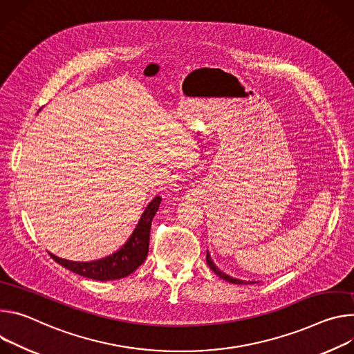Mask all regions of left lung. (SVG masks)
Wrapping results in <instances>:
<instances>
[{
    "mask_svg": "<svg viewBox=\"0 0 354 354\" xmlns=\"http://www.w3.org/2000/svg\"><path fill=\"white\" fill-rule=\"evenodd\" d=\"M207 263H208L209 268L216 274V276H219L222 280H225V281H227V283H232V284H243V286H246V284H256V283H260V281H246V280H241V279H234V277L229 276V274L223 272V271H222V270H219V267L212 261L211 254H209V252H208V250H207Z\"/></svg>",
    "mask_w": 354,
    "mask_h": 354,
    "instance_id": "1",
    "label": "left lung"
}]
</instances>
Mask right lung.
<instances>
[{
  "mask_svg": "<svg viewBox=\"0 0 354 354\" xmlns=\"http://www.w3.org/2000/svg\"><path fill=\"white\" fill-rule=\"evenodd\" d=\"M160 203L162 197L160 195H156L143 211L136 227L133 229L125 245H122L120 249L109 256L91 261H74L57 257L52 253L49 254L56 263L78 274V276L97 281L124 279L129 276L131 272H133L147 257L150 226L157 209L160 207Z\"/></svg>",
  "mask_w": 354,
  "mask_h": 354,
  "instance_id": "right-lung-1",
  "label": "right lung"
}]
</instances>
